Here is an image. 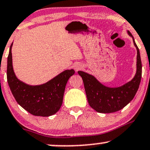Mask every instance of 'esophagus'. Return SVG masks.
<instances>
[{
    "mask_svg": "<svg viewBox=\"0 0 150 150\" xmlns=\"http://www.w3.org/2000/svg\"><path fill=\"white\" fill-rule=\"evenodd\" d=\"M82 68V66L81 64H77V65H75V66H74V69L76 70V71H77V70H80Z\"/></svg>",
    "mask_w": 150,
    "mask_h": 150,
    "instance_id": "obj_1",
    "label": "esophagus"
}]
</instances>
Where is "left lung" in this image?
<instances>
[{"label":"left lung","mask_w":150,"mask_h":150,"mask_svg":"<svg viewBox=\"0 0 150 150\" xmlns=\"http://www.w3.org/2000/svg\"><path fill=\"white\" fill-rule=\"evenodd\" d=\"M127 33L133 38L137 50L136 73L129 82L117 87L103 85L92 75L84 71H78L84 82V89L89 105L100 113H111L119 111L129 103L138 91L142 76V63L139 49L134 38L129 30Z\"/></svg>","instance_id":"left-lung-1"}]
</instances>
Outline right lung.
Returning <instances> with one entry per match:
<instances>
[{"mask_svg":"<svg viewBox=\"0 0 150 150\" xmlns=\"http://www.w3.org/2000/svg\"><path fill=\"white\" fill-rule=\"evenodd\" d=\"M12 45L8 57L7 79L15 100L23 109L35 116L49 117L54 115L62 105L66 85L75 70H64L45 84L34 86L27 84L19 80L14 72Z\"/></svg>","mask_w":150,"mask_h":150,"instance_id":"1","label":"right lung"}]
</instances>
